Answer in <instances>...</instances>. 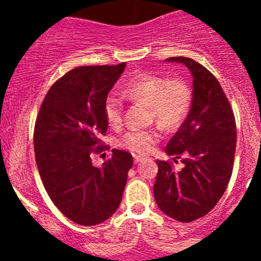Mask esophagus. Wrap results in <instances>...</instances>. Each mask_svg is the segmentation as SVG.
I'll list each match as a JSON object with an SVG mask.
<instances>
[{
  "label": "esophagus",
  "mask_w": 261,
  "mask_h": 261,
  "mask_svg": "<svg viewBox=\"0 0 261 261\" xmlns=\"http://www.w3.org/2000/svg\"><path fill=\"white\" fill-rule=\"evenodd\" d=\"M141 160H143V156H140V155H136V156L134 158V162H135V163L141 162Z\"/></svg>",
  "instance_id": "obj_1"
}]
</instances>
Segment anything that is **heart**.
Segmentation results:
<instances>
[{
	"mask_svg": "<svg viewBox=\"0 0 261 261\" xmlns=\"http://www.w3.org/2000/svg\"><path fill=\"white\" fill-rule=\"evenodd\" d=\"M122 93L133 101L147 105L151 117L167 130L179 127L191 110L192 92L188 84L155 73L143 72L134 75L125 84ZM122 110V102L117 97H107L105 116L110 125L121 122ZM159 138L156 130H130L121 138L120 145L136 154H147Z\"/></svg>",
	"mask_w": 261,
	"mask_h": 261,
	"instance_id": "1",
	"label": "heart"
}]
</instances>
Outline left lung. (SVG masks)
Returning a JSON list of instances; mask_svg holds the SVG:
<instances>
[{"label":"left lung","instance_id":"8db88e82","mask_svg":"<svg viewBox=\"0 0 261 261\" xmlns=\"http://www.w3.org/2000/svg\"><path fill=\"white\" fill-rule=\"evenodd\" d=\"M181 63L193 77L188 116L165 147L184 167L158 160L154 197L158 207L179 222L203 217L225 193L232 174L236 149L235 116L222 87L207 68L186 57Z\"/></svg>","mask_w":261,"mask_h":261}]
</instances>
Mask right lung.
I'll list each match as a JSON object with an SVG mask.
<instances>
[{
	"label": "right lung",
	"mask_w": 261,
	"mask_h": 261,
	"mask_svg": "<svg viewBox=\"0 0 261 261\" xmlns=\"http://www.w3.org/2000/svg\"><path fill=\"white\" fill-rule=\"evenodd\" d=\"M125 67L69 70L50 87L36 118L34 150L44 187L58 210L82 226L98 225L114 215L133 167L131 154L122 150H112L102 168L91 159L105 150V102Z\"/></svg>",
	"instance_id": "1"
}]
</instances>
